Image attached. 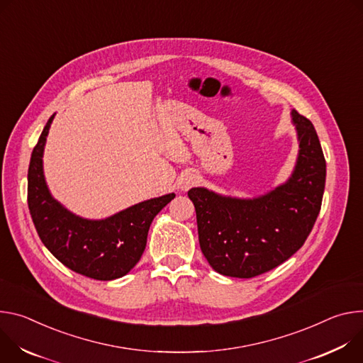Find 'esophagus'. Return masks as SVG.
<instances>
[{
    "label": "esophagus",
    "instance_id": "esophagus-1",
    "mask_svg": "<svg viewBox=\"0 0 363 363\" xmlns=\"http://www.w3.org/2000/svg\"><path fill=\"white\" fill-rule=\"evenodd\" d=\"M196 182H197L196 174L187 173V174H184V176L182 177V180H180V189H182V190H189Z\"/></svg>",
    "mask_w": 363,
    "mask_h": 363
}]
</instances>
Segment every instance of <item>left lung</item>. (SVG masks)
<instances>
[{
    "label": "left lung",
    "mask_w": 363,
    "mask_h": 363,
    "mask_svg": "<svg viewBox=\"0 0 363 363\" xmlns=\"http://www.w3.org/2000/svg\"><path fill=\"white\" fill-rule=\"evenodd\" d=\"M298 157L291 177L254 197L222 196L193 187L199 244L211 267L228 277L252 278L294 255L318 216L326 183V160L310 121L291 111Z\"/></svg>",
    "instance_id": "obj_1"
}]
</instances>
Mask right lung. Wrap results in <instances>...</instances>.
I'll use <instances>...</instances> for the list:
<instances>
[{
	"label": "right lung",
	"instance_id": "1",
	"mask_svg": "<svg viewBox=\"0 0 363 363\" xmlns=\"http://www.w3.org/2000/svg\"><path fill=\"white\" fill-rule=\"evenodd\" d=\"M53 118L40 135L28 166L27 202L35 230L45 247L72 271L101 281L124 277L145 250L152 219L176 194L144 200L99 220L69 212L50 194L43 173V151Z\"/></svg>",
	"mask_w": 363,
	"mask_h": 363
}]
</instances>
